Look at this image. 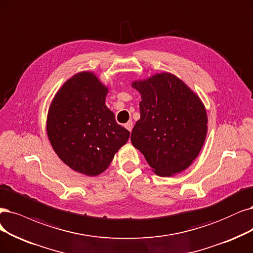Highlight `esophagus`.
Returning a JSON list of instances; mask_svg holds the SVG:
<instances>
[{
    "instance_id": "34e87169",
    "label": "esophagus",
    "mask_w": 253,
    "mask_h": 253,
    "mask_svg": "<svg viewBox=\"0 0 253 253\" xmlns=\"http://www.w3.org/2000/svg\"><path fill=\"white\" fill-rule=\"evenodd\" d=\"M132 126H133V124H132V121H128L127 123L125 124L126 129H127V130H129V131H131V130H132Z\"/></svg>"
}]
</instances>
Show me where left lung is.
Masks as SVG:
<instances>
[{
	"label": "left lung",
	"instance_id": "obj_1",
	"mask_svg": "<svg viewBox=\"0 0 253 253\" xmlns=\"http://www.w3.org/2000/svg\"><path fill=\"white\" fill-rule=\"evenodd\" d=\"M132 86L142 98L132 145L157 175L185 170L199 154L208 131L207 111L200 99L169 73L133 82Z\"/></svg>",
	"mask_w": 253,
	"mask_h": 253
}]
</instances>
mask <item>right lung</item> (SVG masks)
I'll return each mask as SVG.
<instances>
[{
	"instance_id": "right-lung-1",
	"label": "right lung",
	"mask_w": 253,
	"mask_h": 253,
	"mask_svg": "<svg viewBox=\"0 0 253 253\" xmlns=\"http://www.w3.org/2000/svg\"><path fill=\"white\" fill-rule=\"evenodd\" d=\"M107 88L83 72L63 84L52 102L46 131L60 160L87 176L105 171L130 132L105 105Z\"/></svg>"
}]
</instances>
